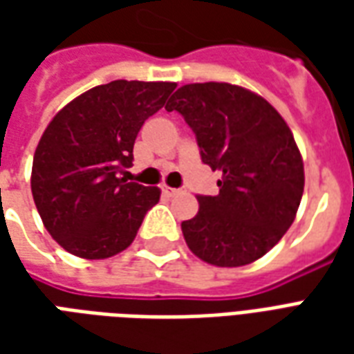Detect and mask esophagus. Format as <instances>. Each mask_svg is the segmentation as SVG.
<instances>
[{"label":"esophagus","instance_id":"34e87169","mask_svg":"<svg viewBox=\"0 0 354 354\" xmlns=\"http://www.w3.org/2000/svg\"><path fill=\"white\" fill-rule=\"evenodd\" d=\"M161 189L162 193H165V195H169V197H174V195H178V193L182 192V189H176V187H169V185H162Z\"/></svg>","mask_w":354,"mask_h":354}]
</instances>
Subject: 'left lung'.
I'll use <instances>...</instances> for the list:
<instances>
[{"instance_id":"left-lung-1","label":"left lung","mask_w":354,"mask_h":354,"mask_svg":"<svg viewBox=\"0 0 354 354\" xmlns=\"http://www.w3.org/2000/svg\"><path fill=\"white\" fill-rule=\"evenodd\" d=\"M197 138L201 161L222 172L218 195H197L199 212L182 222L189 250L218 267L252 263L273 248L296 218L304 161L279 111L230 83H192L172 94Z\"/></svg>"}]
</instances>
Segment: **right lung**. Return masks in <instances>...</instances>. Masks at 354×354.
<instances>
[{
	"mask_svg": "<svg viewBox=\"0 0 354 354\" xmlns=\"http://www.w3.org/2000/svg\"><path fill=\"white\" fill-rule=\"evenodd\" d=\"M176 83L111 81L58 111L37 144L32 195L50 237L64 250L104 260L131 245L161 192L121 178L134 140Z\"/></svg>",
	"mask_w": 354,
	"mask_h": 354,
	"instance_id": "obj_1",
	"label": "right lung"
}]
</instances>
